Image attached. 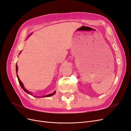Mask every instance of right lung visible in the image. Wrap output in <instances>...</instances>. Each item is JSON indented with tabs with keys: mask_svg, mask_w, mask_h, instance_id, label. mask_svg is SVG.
<instances>
[{
	"mask_svg": "<svg viewBox=\"0 0 131 131\" xmlns=\"http://www.w3.org/2000/svg\"><path fill=\"white\" fill-rule=\"evenodd\" d=\"M30 34L29 35V37L30 36ZM20 52H19V53H20ZM17 70H18V67H17V64H16V73H17ZM17 77L18 82H19V85H20V86H21V88H22L23 90H24L26 92H27L28 94H30V95L32 94V93L29 92V91H27V90L24 88V86H23V84H22V82L20 80H19V77H18V76L17 74ZM55 93H56V91H54V92H53V93H51V94H47V95H46V96H42V97H50V96H53V95H54Z\"/></svg>",
	"mask_w": 131,
	"mask_h": 131,
	"instance_id": "1",
	"label": "right lung"
}]
</instances>
